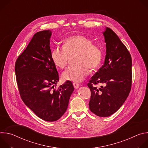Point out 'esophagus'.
<instances>
[{"label": "esophagus", "mask_w": 148, "mask_h": 148, "mask_svg": "<svg viewBox=\"0 0 148 148\" xmlns=\"http://www.w3.org/2000/svg\"><path fill=\"white\" fill-rule=\"evenodd\" d=\"M73 86H74V88L75 89H77L79 87V84H77L76 82H73Z\"/></svg>", "instance_id": "34e87169"}]
</instances>
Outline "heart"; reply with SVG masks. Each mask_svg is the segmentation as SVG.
<instances>
[{
	"label": "heart",
	"mask_w": 148,
	"mask_h": 148,
	"mask_svg": "<svg viewBox=\"0 0 148 148\" xmlns=\"http://www.w3.org/2000/svg\"><path fill=\"white\" fill-rule=\"evenodd\" d=\"M77 53L75 64L68 67L62 73V78L74 82H79L92 70L98 69L102 61L101 49L92 44L91 39L82 35L67 38L62 47L56 46L51 51V57L54 64L61 68L67 65L70 56Z\"/></svg>",
	"instance_id": "heart-1"
}]
</instances>
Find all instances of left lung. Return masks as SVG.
<instances>
[{"instance_id":"obj_1","label":"left lung","mask_w":148,"mask_h":148,"mask_svg":"<svg viewBox=\"0 0 148 148\" xmlns=\"http://www.w3.org/2000/svg\"><path fill=\"white\" fill-rule=\"evenodd\" d=\"M106 43L103 65L92 77L87 86L91 92L90 111L107 117L116 112L129 95L132 84V58L118 36L106 27L102 33ZM100 83L97 88L93 85Z\"/></svg>"}]
</instances>
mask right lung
Masks as SVG:
<instances>
[{"label": "right lung", "mask_w": 148, "mask_h": 148, "mask_svg": "<svg viewBox=\"0 0 148 148\" xmlns=\"http://www.w3.org/2000/svg\"><path fill=\"white\" fill-rule=\"evenodd\" d=\"M51 36L50 30L36 33L17 58L14 68L22 99L37 116L49 122L65 113L74 90L70 81L54 88L59 75L51 57Z\"/></svg>", "instance_id": "add662e5"}]
</instances>
